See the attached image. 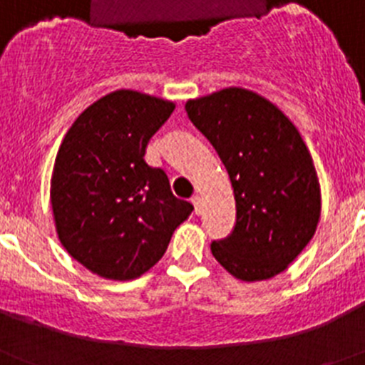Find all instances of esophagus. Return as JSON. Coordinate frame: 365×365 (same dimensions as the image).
<instances>
[{
    "label": "esophagus",
    "instance_id": "34e87169",
    "mask_svg": "<svg viewBox=\"0 0 365 365\" xmlns=\"http://www.w3.org/2000/svg\"><path fill=\"white\" fill-rule=\"evenodd\" d=\"M192 205H193V210H195V214H201V210H202V199L199 197V195H193V197H192Z\"/></svg>",
    "mask_w": 365,
    "mask_h": 365
}]
</instances>
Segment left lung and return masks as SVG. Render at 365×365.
<instances>
[{
	"label": "left lung",
	"instance_id": "obj_1",
	"mask_svg": "<svg viewBox=\"0 0 365 365\" xmlns=\"http://www.w3.org/2000/svg\"><path fill=\"white\" fill-rule=\"evenodd\" d=\"M186 113L234 188V230L212 243V254L241 282L274 278L307 247L320 219V182L302 135L272 102L241 87L188 100Z\"/></svg>",
	"mask_w": 365,
	"mask_h": 365
}]
</instances>
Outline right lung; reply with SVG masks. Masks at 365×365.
Wrapping results in <instances>:
<instances>
[{
  "label": "right lung",
  "instance_id": "right-lung-1",
  "mask_svg": "<svg viewBox=\"0 0 365 365\" xmlns=\"http://www.w3.org/2000/svg\"><path fill=\"white\" fill-rule=\"evenodd\" d=\"M173 102L130 89L102 96L62 140L51 179L54 225L63 248L93 274L135 279L164 256L192 214L160 168L144 160Z\"/></svg>",
  "mask_w": 365,
  "mask_h": 365
}]
</instances>
